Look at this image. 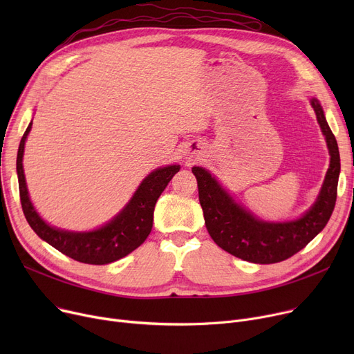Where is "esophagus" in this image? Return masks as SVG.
<instances>
[{
    "mask_svg": "<svg viewBox=\"0 0 354 354\" xmlns=\"http://www.w3.org/2000/svg\"><path fill=\"white\" fill-rule=\"evenodd\" d=\"M188 159H191V156H189V158H188Z\"/></svg>",
    "mask_w": 354,
    "mask_h": 354,
    "instance_id": "34e87169",
    "label": "esophagus"
}]
</instances>
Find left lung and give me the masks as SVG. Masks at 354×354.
<instances>
[{"label": "left lung", "mask_w": 354, "mask_h": 354, "mask_svg": "<svg viewBox=\"0 0 354 354\" xmlns=\"http://www.w3.org/2000/svg\"><path fill=\"white\" fill-rule=\"evenodd\" d=\"M310 103L327 143L330 165L317 199L300 218L284 222L259 219L238 203L208 169L201 166L192 167L211 238L218 247L244 261L254 264L284 261L323 231L336 205L340 175L337 140L328 127L320 102L311 97Z\"/></svg>", "instance_id": "1"}]
</instances>
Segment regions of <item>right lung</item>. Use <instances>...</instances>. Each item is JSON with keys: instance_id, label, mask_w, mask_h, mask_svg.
<instances>
[{"instance_id": "1", "label": "right lung", "mask_w": 354, "mask_h": 354, "mask_svg": "<svg viewBox=\"0 0 354 354\" xmlns=\"http://www.w3.org/2000/svg\"><path fill=\"white\" fill-rule=\"evenodd\" d=\"M31 126L32 122H30L20 146H18L17 175L23 212L32 231L64 255L93 266H104L118 261L142 245L152 231L156 201L174 175L179 172L180 166L167 165L152 171L140 182L133 196L130 198L123 209L107 221L104 225L91 231L62 230L47 224L35 211L28 195L23 156Z\"/></svg>"}]
</instances>
